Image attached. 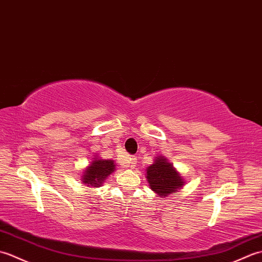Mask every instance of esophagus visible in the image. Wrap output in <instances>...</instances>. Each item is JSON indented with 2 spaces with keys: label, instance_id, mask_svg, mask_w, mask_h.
Returning <instances> with one entry per match:
<instances>
[{
  "label": "esophagus",
  "instance_id": "esophagus-1",
  "mask_svg": "<svg viewBox=\"0 0 262 262\" xmlns=\"http://www.w3.org/2000/svg\"><path fill=\"white\" fill-rule=\"evenodd\" d=\"M136 162H137V159L135 157H130L129 158V164H130V168H134V166L136 165Z\"/></svg>",
  "mask_w": 262,
  "mask_h": 262
}]
</instances>
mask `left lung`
<instances>
[{"label":"left lung","mask_w":262,"mask_h":262,"mask_svg":"<svg viewBox=\"0 0 262 262\" xmlns=\"http://www.w3.org/2000/svg\"><path fill=\"white\" fill-rule=\"evenodd\" d=\"M146 171V178L151 189L162 198L169 196L170 193H174L183 185L182 178L164 158L155 160Z\"/></svg>","instance_id":"obj_1"}]
</instances>
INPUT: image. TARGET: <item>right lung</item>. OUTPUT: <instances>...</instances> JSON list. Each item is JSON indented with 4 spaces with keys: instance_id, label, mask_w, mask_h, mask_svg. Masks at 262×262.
<instances>
[{
    "instance_id": "add662e5",
    "label": "right lung",
    "mask_w": 262,
    "mask_h": 262,
    "mask_svg": "<svg viewBox=\"0 0 262 262\" xmlns=\"http://www.w3.org/2000/svg\"><path fill=\"white\" fill-rule=\"evenodd\" d=\"M115 170V163L111 160H94L92 164L85 170L83 176V182L88 186L99 187L102 185L103 180L107 178L111 172Z\"/></svg>"
}]
</instances>
